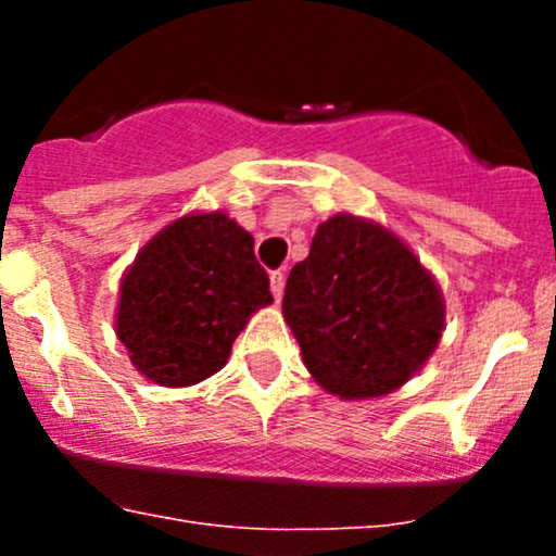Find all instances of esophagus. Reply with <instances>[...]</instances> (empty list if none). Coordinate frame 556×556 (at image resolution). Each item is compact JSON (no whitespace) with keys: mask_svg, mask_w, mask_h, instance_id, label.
<instances>
[{"mask_svg":"<svg viewBox=\"0 0 556 556\" xmlns=\"http://www.w3.org/2000/svg\"><path fill=\"white\" fill-rule=\"evenodd\" d=\"M268 279H271V293H274V299H282V293H285V271H271L268 274Z\"/></svg>","mask_w":556,"mask_h":556,"instance_id":"34e87169","label":"esophagus"}]
</instances>
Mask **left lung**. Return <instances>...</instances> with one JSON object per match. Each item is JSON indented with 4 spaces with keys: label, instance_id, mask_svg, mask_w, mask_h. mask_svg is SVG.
I'll use <instances>...</instances> for the list:
<instances>
[{
    "label": "left lung",
    "instance_id": "obj_1",
    "mask_svg": "<svg viewBox=\"0 0 556 556\" xmlns=\"http://www.w3.org/2000/svg\"><path fill=\"white\" fill-rule=\"evenodd\" d=\"M282 314L314 382L344 401H366L395 392L428 363L446 306L401 237L374 220L333 215L290 271Z\"/></svg>",
    "mask_w": 556,
    "mask_h": 556
}]
</instances>
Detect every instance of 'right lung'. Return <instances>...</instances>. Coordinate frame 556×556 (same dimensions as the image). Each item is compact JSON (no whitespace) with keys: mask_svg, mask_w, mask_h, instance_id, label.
<instances>
[{"mask_svg":"<svg viewBox=\"0 0 556 556\" xmlns=\"http://www.w3.org/2000/svg\"><path fill=\"white\" fill-rule=\"evenodd\" d=\"M252 244L226 212H190L137 252L115 333L144 379L190 387L226 366L252 314L274 301Z\"/></svg>","mask_w":556,"mask_h":556,"instance_id":"right-lung-1","label":"right lung"}]
</instances>
